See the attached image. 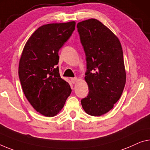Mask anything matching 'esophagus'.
<instances>
[{
    "instance_id": "esophagus-1",
    "label": "esophagus",
    "mask_w": 150,
    "mask_h": 150,
    "mask_svg": "<svg viewBox=\"0 0 150 150\" xmlns=\"http://www.w3.org/2000/svg\"><path fill=\"white\" fill-rule=\"evenodd\" d=\"M71 80H72V82L73 83V84H76V83L78 81V78L76 77L72 78H71Z\"/></svg>"
}]
</instances>
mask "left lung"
<instances>
[{
  "mask_svg": "<svg viewBox=\"0 0 150 150\" xmlns=\"http://www.w3.org/2000/svg\"><path fill=\"white\" fill-rule=\"evenodd\" d=\"M77 28L86 56L84 79L89 89L81 104L87 114L101 116L113 108L125 87L123 50L118 38L97 19L79 22Z\"/></svg>",
  "mask_w": 150,
  "mask_h": 150,
  "instance_id": "1",
  "label": "left lung"
}]
</instances>
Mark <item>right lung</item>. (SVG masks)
Listing matches in <instances>:
<instances>
[{
  "label": "right lung",
  "instance_id": "right-lung-1",
  "mask_svg": "<svg viewBox=\"0 0 150 150\" xmlns=\"http://www.w3.org/2000/svg\"><path fill=\"white\" fill-rule=\"evenodd\" d=\"M75 21L44 25L25 43L19 64V76L32 107L45 117L61 111L72 92L60 77L58 52L75 29Z\"/></svg>",
  "mask_w": 150,
  "mask_h": 150
}]
</instances>
